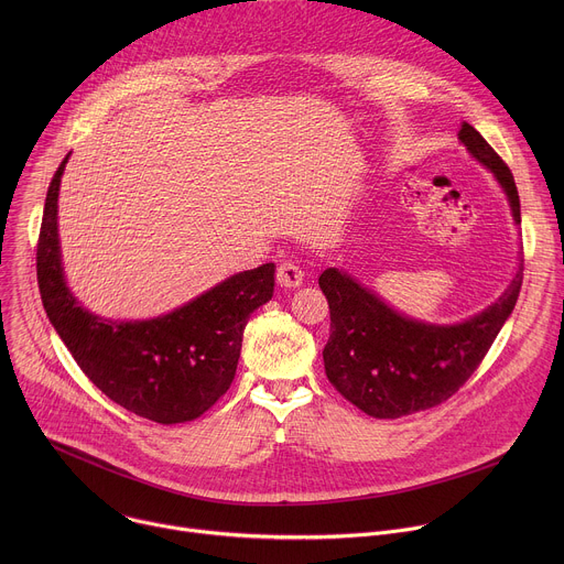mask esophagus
I'll return each mask as SVG.
<instances>
[{
  "label": "esophagus",
  "mask_w": 564,
  "mask_h": 564,
  "mask_svg": "<svg viewBox=\"0 0 564 564\" xmlns=\"http://www.w3.org/2000/svg\"><path fill=\"white\" fill-rule=\"evenodd\" d=\"M276 283L281 288H299L303 283V270L292 261H283L276 268Z\"/></svg>",
  "instance_id": "34e87169"
}]
</instances>
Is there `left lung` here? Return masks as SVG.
<instances>
[{
	"label": "left lung",
	"mask_w": 564,
	"mask_h": 564,
	"mask_svg": "<svg viewBox=\"0 0 564 564\" xmlns=\"http://www.w3.org/2000/svg\"><path fill=\"white\" fill-rule=\"evenodd\" d=\"M459 142L487 167L507 194L516 225L520 196L511 170L468 122ZM522 259L509 288L496 303L459 321L429 324L388 305L348 272L328 268L318 276L330 305V339L324 366L330 383L370 417L394 420L433 409L464 386L485 359L522 288Z\"/></svg>",
	"instance_id": "left-lung-1"
}]
</instances>
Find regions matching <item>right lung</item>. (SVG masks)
<instances>
[{"instance_id":"1","label":"right lung","mask_w":564,"mask_h":564,"mask_svg":"<svg viewBox=\"0 0 564 564\" xmlns=\"http://www.w3.org/2000/svg\"><path fill=\"white\" fill-rule=\"evenodd\" d=\"M68 155L48 185L37 243L46 316L77 366L118 406L158 424L192 422L231 386L243 330L250 314L272 299L276 265L238 272L153 318L111 321L89 312L68 290L62 268L57 196Z\"/></svg>"}]
</instances>
